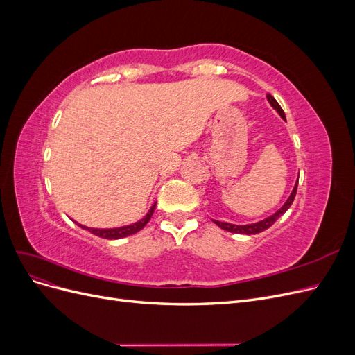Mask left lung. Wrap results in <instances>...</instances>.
I'll return each mask as SVG.
<instances>
[{"instance_id":"left-lung-1","label":"left lung","mask_w":355,"mask_h":355,"mask_svg":"<svg viewBox=\"0 0 355 355\" xmlns=\"http://www.w3.org/2000/svg\"><path fill=\"white\" fill-rule=\"evenodd\" d=\"M266 98H268V102L271 103L272 108L277 110V112L280 114V116L283 118V120H286L284 111L282 110V106L278 105V102L272 98L271 94H266ZM297 180H299V179H297ZM296 191H297V182H296V185H295V188H293V191H292V194H290V197L287 198V201L283 204V207H282L280 210H278V211H275L274 214H271L270 218H266V219H263V220H261V222L249 223V225H234V223L220 222V220H213V222L216 223L219 228H222V230H225V231L234 232V234H247V235L259 234V232H262V231L270 228L271 225H274V222H275L278 218H280V216H283V214L287 211V209H288L290 206H292V202H293V200H295V197H296Z\"/></svg>"}]
</instances>
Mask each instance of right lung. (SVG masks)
I'll return each instance as SVG.
<instances>
[{
	"label": "right lung",
	"mask_w": 355,
	"mask_h": 355,
	"mask_svg": "<svg viewBox=\"0 0 355 355\" xmlns=\"http://www.w3.org/2000/svg\"><path fill=\"white\" fill-rule=\"evenodd\" d=\"M155 210V204L154 206L149 209V211L146 213V216L142 218L139 222L136 223H132V225H127V227H120V228H110V230H98V228H87V227H83V225H80L81 228L90 231L92 234L98 235V237L101 239H106V240H116V239H123V237H127V235H132V234H136L137 231H141L145 225L149 222V219H151L153 213Z\"/></svg>",
	"instance_id": "add662e5"
}]
</instances>
